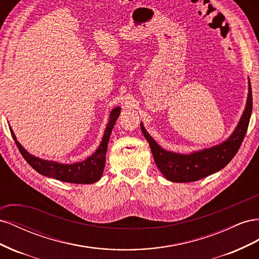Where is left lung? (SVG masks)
<instances>
[{
  "mask_svg": "<svg viewBox=\"0 0 259 259\" xmlns=\"http://www.w3.org/2000/svg\"><path fill=\"white\" fill-rule=\"evenodd\" d=\"M252 108V88L250 83H248V97L245 111L233 134L221 145L191 154H179L164 150L148 134L143 124H140V127L151 148L154 162L161 173L170 182L190 183L216 173L233 159L245 137Z\"/></svg>",
  "mask_w": 259,
  "mask_h": 259,
  "instance_id": "left-lung-1",
  "label": "left lung"
}]
</instances>
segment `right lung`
I'll list each match as a JSON object with an SVG mask.
<instances>
[{
  "instance_id": "1",
  "label": "right lung",
  "mask_w": 259,
  "mask_h": 259,
  "mask_svg": "<svg viewBox=\"0 0 259 259\" xmlns=\"http://www.w3.org/2000/svg\"><path fill=\"white\" fill-rule=\"evenodd\" d=\"M120 107L114 108L111 111L103 140H101V144L99 145L96 152L85 161L73 164H60L54 161H46L35 158V156L31 155L22 148V146L17 142L16 136H15L12 128L10 130L12 137L15 140V144L17 145L18 150L23 156V159H25L29 163V165L31 167H33V169H35L37 173L66 183L93 184L99 180L101 175H103L106 162L108 142L109 138H110L115 121L117 120V116L120 115Z\"/></svg>"
}]
</instances>
